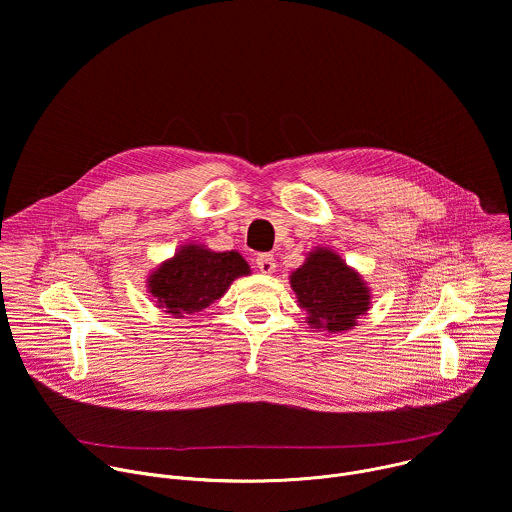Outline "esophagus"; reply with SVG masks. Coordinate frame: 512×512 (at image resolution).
<instances>
[{
    "instance_id": "1",
    "label": "esophagus",
    "mask_w": 512,
    "mask_h": 512,
    "mask_svg": "<svg viewBox=\"0 0 512 512\" xmlns=\"http://www.w3.org/2000/svg\"><path fill=\"white\" fill-rule=\"evenodd\" d=\"M257 267H259V271L265 273V275L273 273V271H275V257H273L271 253H261V255L257 257Z\"/></svg>"
}]
</instances>
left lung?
Segmentation results:
<instances>
[{
    "instance_id": "8db88e82",
    "label": "left lung",
    "mask_w": 512,
    "mask_h": 512,
    "mask_svg": "<svg viewBox=\"0 0 512 512\" xmlns=\"http://www.w3.org/2000/svg\"><path fill=\"white\" fill-rule=\"evenodd\" d=\"M298 306L308 314L310 328L328 334L348 332L373 306L364 277L330 247H316L289 275Z\"/></svg>"
}]
</instances>
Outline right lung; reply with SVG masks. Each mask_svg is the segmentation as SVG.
Returning a JSON list of instances; mask_svg holds the SVG:
<instances>
[{
    "label": "right lung",
    "mask_w": 512,
    "mask_h": 512,
    "mask_svg": "<svg viewBox=\"0 0 512 512\" xmlns=\"http://www.w3.org/2000/svg\"><path fill=\"white\" fill-rule=\"evenodd\" d=\"M251 267L239 251H212L202 243L182 245L145 281L156 308L172 318H186L221 300L237 277Z\"/></svg>",
    "instance_id": "right-lung-1"
}]
</instances>
